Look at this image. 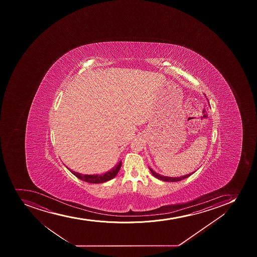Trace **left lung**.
I'll use <instances>...</instances> for the list:
<instances>
[{
  "mask_svg": "<svg viewBox=\"0 0 257 257\" xmlns=\"http://www.w3.org/2000/svg\"><path fill=\"white\" fill-rule=\"evenodd\" d=\"M150 169L151 173L153 174L154 177L158 178V179H160V180L165 181V182H178V181L183 180L184 178H187L189 177V176L192 175L193 173H189L188 175L183 176V177H178V178H172V177H166V176L160 175V174H158V173H156L152 169V168H149Z\"/></svg>",
  "mask_w": 257,
  "mask_h": 257,
  "instance_id": "obj_1",
  "label": "left lung"
}]
</instances>
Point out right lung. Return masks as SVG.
Wrapping results in <instances>:
<instances>
[{"mask_svg": "<svg viewBox=\"0 0 257 257\" xmlns=\"http://www.w3.org/2000/svg\"><path fill=\"white\" fill-rule=\"evenodd\" d=\"M121 167V162H119L116 166H114L111 170H109L107 173L103 174H94V175H88V174H81V173H76L74 171L70 170L69 168H66L71 172L74 176L79 178L80 180L84 181L89 183H102L107 181L111 180L117 175V173L119 171V168Z\"/></svg>", "mask_w": 257, "mask_h": 257, "instance_id": "add662e5", "label": "right lung"}]
</instances>
